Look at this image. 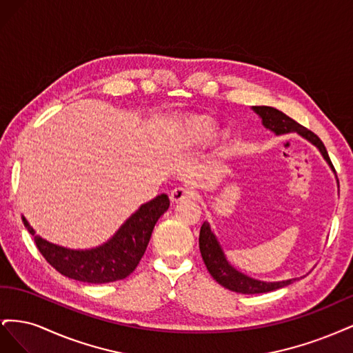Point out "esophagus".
<instances>
[{"label": "esophagus", "mask_w": 353, "mask_h": 353, "mask_svg": "<svg viewBox=\"0 0 353 353\" xmlns=\"http://www.w3.org/2000/svg\"><path fill=\"white\" fill-rule=\"evenodd\" d=\"M193 197H194V191L187 185L175 187L172 191H170V201H172V203H178V201L188 200V199H193Z\"/></svg>", "instance_id": "1"}]
</instances>
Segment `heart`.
<instances>
[{
  "mask_svg": "<svg viewBox=\"0 0 353 353\" xmlns=\"http://www.w3.org/2000/svg\"><path fill=\"white\" fill-rule=\"evenodd\" d=\"M218 134V126L206 117H188L183 126L181 141L184 145H203L212 141Z\"/></svg>",
  "mask_w": 353,
  "mask_h": 353,
  "instance_id": "obj_1",
  "label": "heart"
}]
</instances>
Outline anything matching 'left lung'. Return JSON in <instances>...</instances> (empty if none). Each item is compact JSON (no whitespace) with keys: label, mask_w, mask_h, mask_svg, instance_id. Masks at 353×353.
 <instances>
[{"label":"left lung","mask_w":353,"mask_h":353,"mask_svg":"<svg viewBox=\"0 0 353 353\" xmlns=\"http://www.w3.org/2000/svg\"><path fill=\"white\" fill-rule=\"evenodd\" d=\"M252 110L261 117L265 130L274 132L275 135L296 132L297 135L305 138L306 141L315 145L319 150V153H321V156L324 157L325 162L328 163V166L331 168V170L336 174L333 163H331L328 153L325 150V145L314 132L306 130L305 126L299 125L292 119V117H288L283 112L270 108V105H253ZM199 248H200L203 262H205L209 274L213 276V280H216V283H219L222 287L228 288L231 292L241 293V294L266 293V292L276 290V288L285 287L297 280V279H288L281 281H263V280H256L253 276H249L243 274L241 271L236 270L227 261V256L223 253L215 232L212 231L210 223L208 221L203 222V225L200 228Z\"/></svg>","instance_id":"8db88e82"}]
</instances>
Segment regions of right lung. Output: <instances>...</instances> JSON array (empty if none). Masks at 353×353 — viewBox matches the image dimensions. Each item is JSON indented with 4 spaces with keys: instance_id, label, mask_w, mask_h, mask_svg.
Wrapping results in <instances>:
<instances>
[{
    "instance_id": "1",
    "label": "right lung",
    "mask_w": 353,
    "mask_h": 353,
    "mask_svg": "<svg viewBox=\"0 0 353 353\" xmlns=\"http://www.w3.org/2000/svg\"><path fill=\"white\" fill-rule=\"evenodd\" d=\"M168 208L169 197L165 193L143 203L108 241L91 249H69L51 243L37 236L25 216L22 221L34 236L38 250L52 268L72 280L104 284L123 280L137 268L150 241L156 222Z\"/></svg>"
}]
</instances>
